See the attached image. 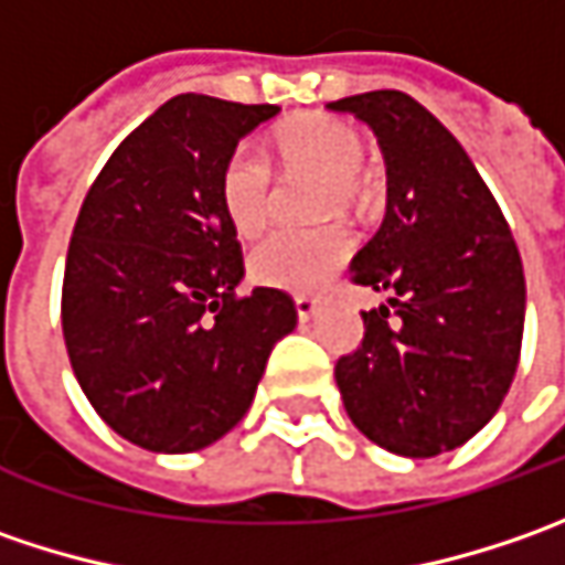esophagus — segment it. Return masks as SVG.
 <instances>
[{"label":"esophagus","mask_w":565,"mask_h":565,"mask_svg":"<svg viewBox=\"0 0 565 565\" xmlns=\"http://www.w3.org/2000/svg\"><path fill=\"white\" fill-rule=\"evenodd\" d=\"M295 311H298V320H315L320 308L311 295H295Z\"/></svg>","instance_id":"1"}]
</instances>
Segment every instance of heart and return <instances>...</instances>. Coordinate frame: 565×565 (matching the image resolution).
<instances>
[{"label":"heart","mask_w":565,"mask_h":565,"mask_svg":"<svg viewBox=\"0 0 565 565\" xmlns=\"http://www.w3.org/2000/svg\"><path fill=\"white\" fill-rule=\"evenodd\" d=\"M279 153L298 166L323 169L333 182V204H359L364 141L345 121L298 116L276 131ZM220 204L238 235H257L273 213V166L254 147L238 143L220 172ZM355 238L345 226L279 228L250 250V276L282 292H315L352 257Z\"/></svg>","instance_id":"b5f03b06"}]
</instances>
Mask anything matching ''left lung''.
Listing matches in <instances>:
<instances>
[{
	"instance_id": "left-lung-1",
	"label": "left lung",
	"mask_w": 565,
	"mask_h": 565,
	"mask_svg": "<svg viewBox=\"0 0 565 565\" xmlns=\"http://www.w3.org/2000/svg\"><path fill=\"white\" fill-rule=\"evenodd\" d=\"M327 109L371 125L386 160V216L352 282L390 298L361 315L364 339L337 361V386L371 444L430 459L471 440L510 393L522 257L462 143L418 99L371 90Z\"/></svg>"
}]
</instances>
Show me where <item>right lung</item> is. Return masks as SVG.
<instances>
[{"label": "right lung", "instance_id": "1", "mask_svg": "<svg viewBox=\"0 0 565 565\" xmlns=\"http://www.w3.org/2000/svg\"><path fill=\"white\" fill-rule=\"evenodd\" d=\"M279 106L182 94L138 125L77 213L62 333L84 396L128 444L194 452L245 418L292 298L250 289L220 172Z\"/></svg>", "mask_w": 565, "mask_h": 565}]
</instances>
